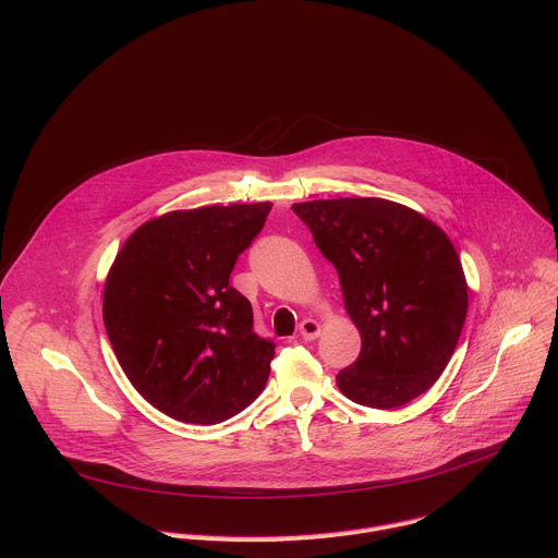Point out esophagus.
<instances>
[{"instance_id": "1", "label": "esophagus", "mask_w": 558, "mask_h": 558, "mask_svg": "<svg viewBox=\"0 0 558 558\" xmlns=\"http://www.w3.org/2000/svg\"><path fill=\"white\" fill-rule=\"evenodd\" d=\"M298 331H300V338H302V340L311 342V340H315L317 336L323 333V325L317 323V320H313V317H306V320H302V323H300Z\"/></svg>"}]
</instances>
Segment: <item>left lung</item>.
Here are the masks:
<instances>
[{"label":"left lung","mask_w":558,"mask_h":558,"mask_svg":"<svg viewBox=\"0 0 558 558\" xmlns=\"http://www.w3.org/2000/svg\"><path fill=\"white\" fill-rule=\"evenodd\" d=\"M315 247L338 269L360 331L357 362L336 381L355 404L404 407L448 366L468 313V282L446 231L386 198L293 203Z\"/></svg>","instance_id":"1"}]
</instances>
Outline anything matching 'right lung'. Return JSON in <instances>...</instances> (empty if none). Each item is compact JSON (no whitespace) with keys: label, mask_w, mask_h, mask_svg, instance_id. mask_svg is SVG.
I'll list each match as a JSON object with an SVG mask.
<instances>
[{"label":"right lung","mask_w":558,"mask_h":558,"mask_svg":"<svg viewBox=\"0 0 558 558\" xmlns=\"http://www.w3.org/2000/svg\"><path fill=\"white\" fill-rule=\"evenodd\" d=\"M271 203L177 209L149 218L119 250L104 287L114 355L145 400L185 424H218L263 392L274 344L254 333L229 274Z\"/></svg>","instance_id":"add662e5"}]
</instances>
